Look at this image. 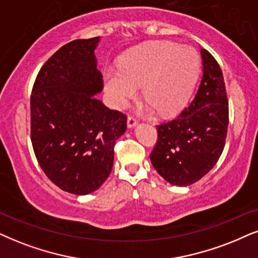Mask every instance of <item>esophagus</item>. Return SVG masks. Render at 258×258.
<instances>
[{
    "label": "esophagus",
    "mask_w": 258,
    "mask_h": 258,
    "mask_svg": "<svg viewBox=\"0 0 258 258\" xmlns=\"http://www.w3.org/2000/svg\"><path fill=\"white\" fill-rule=\"evenodd\" d=\"M137 125H138V120L136 118H133V116H128L127 118V126H128V128H133Z\"/></svg>",
    "instance_id": "esophagus-1"
}]
</instances>
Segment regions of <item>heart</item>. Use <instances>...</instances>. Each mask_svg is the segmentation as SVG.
<instances>
[{
	"instance_id": "1",
	"label": "heart",
	"mask_w": 258,
	"mask_h": 258,
	"mask_svg": "<svg viewBox=\"0 0 258 258\" xmlns=\"http://www.w3.org/2000/svg\"><path fill=\"white\" fill-rule=\"evenodd\" d=\"M201 69L200 56L193 47L171 41H152L126 53L119 68L103 73L110 103L125 108L142 87L146 109L162 116L178 113L189 102Z\"/></svg>"
}]
</instances>
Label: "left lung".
<instances>
[{
	"label": "left lung",
	"mask_w": 258,
	"mask_h": 258,
	"mask_svg": "<svg viewBox=\"0 0 258 258\" xmlns=\"http://www.w3.org/2000/svg\"><path fill=\"white\" fill-rule=\"evenodd\" d=\"M202 78L194 100L177 118L157 126L150 155L153 168L169 183L187 187L217 164L229 126V102L223 73L214 57L201 48Z\"/></svg>",
	"instance_id": "1"
}]
</instances>
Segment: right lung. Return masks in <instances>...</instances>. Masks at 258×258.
<instances>
[{
  "label": "right lung",
  "mask_w": 258,
  "mask_h": 258,
  "mask_svg": "<svg viewBox=\"0 0 258 258\" xmlns=\"http://www.w3.org/2000/svg\"><path fill=\"white\" fill-rule=\"evenodd\" d=\"M100 37L77 39L52 54L31 95V140L39 164L68 193L95 191L113 168L126 115L96 99L102 91L95 48Z\"/></svg>",
  "instance_id": "obj_1"
}]
</instances>
